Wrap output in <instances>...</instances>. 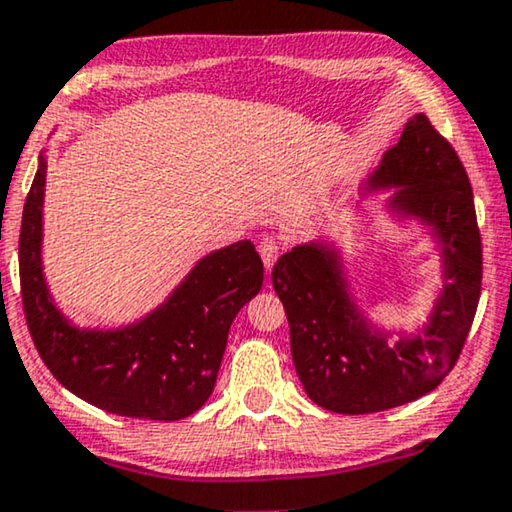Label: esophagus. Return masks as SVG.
<instances>
[{
    "label": "esophagus",
    "instance_id": "obj_1",
    "mask_svg": "<svg viewBox=\"0 0 512 512\" xmlns=\"http://www.w3.org/2000/svg\"><path fill=\"white\" fill-rule=\"evenodd\" d=\"M260 255H262L264 269L271 271L278 260V243L271 241V238H264V241L260 243Z\"/></svg>",
    "mask_w": 512,
    "mask_h": 512
}]
</instances>
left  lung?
<instances>
[{
    "label": "left lung",
    "mask_w": 512,
    "mask_h": 512,
    "mask_svg": "<svg viewBox=\"0 0 512 512\" xmlns=\"http://www.w3.org/2000/svg\"><path fill=\"white\" fill-rule=\"evenodd\" d=\"M388 192L381 210L417 222L438 250L440 290L424 323L386 327L363 309L337 241L295 245L271 271L290 323L297 377L313 403L337 414H370L431 393L452 370L475 318L482 243L473 189L452 145L426 114L407 119L398 145L360 185V201Z\"/></svg>",
    "instance_id": "8db88e82"
}]
</instances>
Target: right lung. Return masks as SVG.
<instances>
[{
    "label": "right lung",
    "mask_w": 512,
    "mask_h": 512,
    "mask_svg": "<svg viewBox=\"0 0 512 512\" xmlns=\"http://www.w3.org/2000/svg\"><path fill=\"white\" fill-rule=\"evenodd\" d=\"M46 154L20 224V292L39 356L67 391L119 417L177 421L206 405L236 313L262 288L250 241L203 255L145 316L119 327H79L60 311L44 274Z\"/></svg>",
    "instance_id": "obj_1"
}]
</instances>
